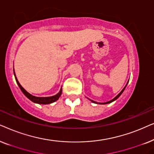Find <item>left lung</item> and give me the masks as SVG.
<instances>
[{
	"label": "left lung",
	"instance_id": "left-lung-1",
	"mask_svg": "<svg viewBox=\"0 0 154 154\" xmlns=\"http://www.w3.org/2000/svg\"><path fill=\"white\" fill-rule=\"evenodd\" d=\"M127 84H128V83H127ZM126 86H127V85H126L125 86V88H123V90H122V91H121V92H120V93H119V94H118V95H117L116 97H115V98H113V100H111V101H109V102H104V103H99V104H109V103H111V102H113V101H115L116 100H117V99H118V98H119L120 96H121V94L122 93H123V92L124 91V90H125V88H126ZM91 101H92V102H94V103H97L96 102H94V101H92V100H91ZM97 104H98V103H97Z\"/></svg>",
	"mask_w": 154,
	"mask_h": 154
}]
</instances>
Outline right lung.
<instances>
[{
    "instance_id": "1",
    "label": "right lung",
    "mask_w": 154,
    "mask_h": 154,
    "mask_svg": "<svg viewBox=\"0 0 154 154\" xmlns=\"http://www.w3.org/2000/svg\"><path fill=\"white\" fill-rule=\"evenodd\" d=\"M14 77H15V80H16L17 83L19 87H20L21 90H22V92L24 94V95L26 96L27 98H29V100H30L31 101H32L33 102L37 103V104H50V103L54 102L55 101L57 100L58 99L60 98L61 94H62V89H61L60 92H59L58 94H57L56 95L52 96V97H35V96L31 95V94H29L28 92H26V90H25L24 88L22 87V85H20V83H19V81H17V77L15 75V73H14Z\"/></svg>"
}]
</instances>
